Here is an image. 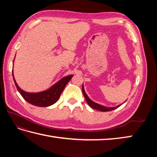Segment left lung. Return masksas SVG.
I'll use <instances>...</instances> for the list:
<instances>
[{"mask_svg": "<svg viewBox=\"0 0 157 157\" xmlns=\"http://www.w3.org/2000/svg\"><path fill=\"white\" fill-rule=\"evenodd\" d=\"M82 92H83V94H84V97L86 98V102H88V104L89 105V106H90L91 108L98 110V111H102V112L109 111H112V110H114L117 108H118L119 106H121V105H118L117 106H116V107H105V106H104L100 105L97 104V103L92 101L91 100L88 98V96H87V94H86V92L84 91V86H82Z\"/></svg>", "mask_w": 157, "mask_h": 157, "instance_id": "left-lung-1", "label": "left lung"}]
</instances>
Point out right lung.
<instances>
[{
    "label": "right lung",
    "mask_w": 157,
    "mask_h": 157,
    "mask_svg": "<svg viewBox=\"0 0 157 157\" xmlns=\"http://www.w3.org/2000/svg\"><path fill=\"white\" fill-rule=\"evenodd\" d=\"M12 73L16 88L22 97L30 104L40 107L51 106L57 101L66 85L73 77V75L65 77L46 91L38 93H29L23 91L19 87L15 80L13 71Z\"/></svg>",
    "instance_id": "right-lung-1"
}]
</instances>
